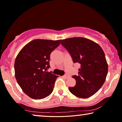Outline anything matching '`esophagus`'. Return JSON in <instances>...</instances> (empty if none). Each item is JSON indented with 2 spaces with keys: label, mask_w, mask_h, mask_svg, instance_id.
Segmentation results:
<instances>
[{
  "label": "esophagus",
  "mask_w": 122,
  "mask_h": 122,
  "mask_svg": "<svg viewBox=\"0 0 122 122\" xmlns=\"http://www.w3.org/2000/svg\"><path fill=\"white\" fill-rule=\"evenodd\" d=\"M63 77L64 78L67 79V78H69V76L67 75H65L64 76H63Z\"/></svg>",
  "instance_id": "34e87169"
}]
</instances>
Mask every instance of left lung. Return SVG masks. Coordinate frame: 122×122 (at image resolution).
I'll list each match as a JSON object with an SVG mask.
<instances>
[{
  "mask_svg": "<svg viewBox=\"0 0 122 122\" xmlns=\"http://www.w3.org/2000/svg\"><path fill=\"white\" fill-rule=\"evenodd\" d=\"M73 63L81 65L78 75L72 76L76 81L69 91L76 97L86 98L95 94L102 86L108 71L104 52L98 44L83 37L61 40Z\"/></svg>",
  "mask_w": 122,
  "mask_h": 122,
  "instance_id": "8db88e82",
  "label": "left lung"
}]
</instances>
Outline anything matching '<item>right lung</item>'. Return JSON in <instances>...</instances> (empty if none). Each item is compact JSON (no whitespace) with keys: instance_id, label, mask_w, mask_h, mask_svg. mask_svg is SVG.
Instances as JSON below:
<instances>
[{"instance_id":"right-lung-1","label":"right lung","mask_w":122,"mask_h":122,"mask_svg":"<svg viewBox=\"0 0 122 122\" xmlns=\"http://www.w3.org/2000/svg\"><path fill=\"white\" fill-rule=\"evenodd\" d=\"M61 40L35 39L27 44L16 57L15 77L26 95L34 99L47 97L53 91L58 76L47 72L51 53Z\"/></svg>"}]
</instances>
